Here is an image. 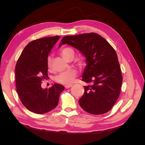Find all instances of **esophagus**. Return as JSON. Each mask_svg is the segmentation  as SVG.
Instances as JSON below:
<instances>
[{
	"label": "esophagus",
	"mask_w": 145,
	"mask_h": 145,
	"mask_svg": "<svg viewBox=\"0 0 145 145\" xmlns=\"http://www.w3.org/2000/svg\"><path fill=\"white\" fill-rule=\"evenodd\" d=\"M71 86H72V85H66L65 87L66 89H68V88H69L71 87Z\"/></svg>",
	"instance_id": "1"
}]
</instances>
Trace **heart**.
Returning <instances> with one entry per match:
<instances>
[{
    "label": "heart",
    "mask_w": 145,
    "mask_h": 145,
    "mask_svg": "<svg viewBox=\"0 0 145 145\" xmlns=\"http://www.w3.org/2000/svg\"><path fill=\"white\" fill-rule=\"evenodd\" d=\"M74 54H75V52H74V49L71 47H64L61 50V54L67 60L73 59ZM78 62L80 65L82 64L83 63L82 59H78ZM46 66L48 70H51L52 67V58L51 56H48L47 57ZM77 72L76 70L71 69L60 74L59 75L56 76L55 79L56 82H59V83H62V84L64 85H69L71 84L74 82L76 77L77 76Z\"/></svg>",
    "instance_id": "b5f03b06"
}]
</instances>
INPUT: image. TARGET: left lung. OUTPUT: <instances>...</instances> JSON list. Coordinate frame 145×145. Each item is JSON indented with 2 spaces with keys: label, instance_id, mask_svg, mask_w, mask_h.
<instances>
[{
  "label": "left lung",
  "instance_id": "left-lung-1",
  "mask_svg": "<svg viewBox=\"0 0 145 145\" xmlns=\"http://www.w3.org/2000/svg\"><path fill=\"white\" fill-rule=\"evenodd\" d=\"M63 44L76 48L86 57L82 80L90 85L84 86L85 93L78 100L80 106L95 115L110 111L119 97L123 80L114 49L94 33L65 36L59 47Z\"/></svg>",
  "mask_w": 145,
  "mask_h": 145
}]
</instances>
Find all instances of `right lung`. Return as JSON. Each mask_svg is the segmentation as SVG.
Instances as JSON below:
<instances>
[{
	"label": "right lung",
	"mask_w": 145,
	"mask_h": 145,
	"mask_svg": "<svg viewBox=\"0 0 145 145\" xmlns=\"http://www.w3.org/2000/svg\"><path fill=\"white\" fill-rule=\"evenodd\" d=\"M56 36L36 39L25 47L15 69L16 91L21 102L29 111L44 114L51 111L59 103L63 85L55 83L49 89H43L42 81L48 77L46 59L52 47L60 39Z\"/></svg>",
	"instance_id": "right-lung-1"
}]
</instances>
